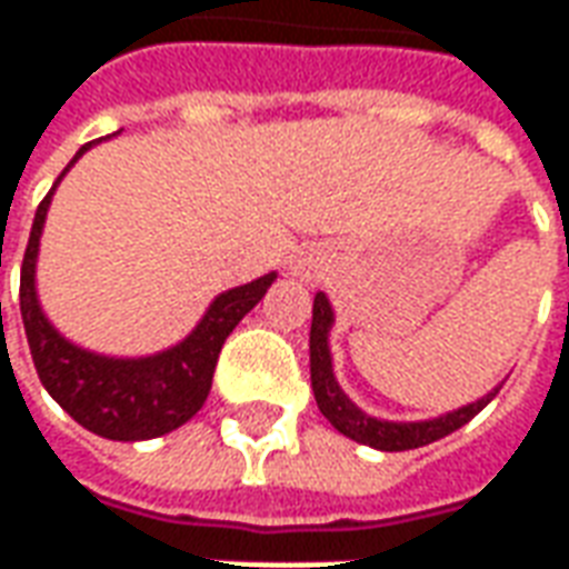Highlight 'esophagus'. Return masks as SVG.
<instances>
[{"instance_id": "obj_1", "label": "esophagus", "mask_w": 569, "mask_h": 569, "mask_svg": "<svg viewBox=\"0 0 569 569\" xmlns=\"http://www.w3.org/2000/svg\"><path fill=\"white\" fill-rule=\"evenodd\" d=\"M296 271L301 273V277H310V271H313V261H310V259L298 261V268H296Z\"/></svg>"}]
</instances>
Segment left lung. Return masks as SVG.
Listing matches in <instances>:
<instances>
[{
	"label": "left lung",
	"instance_id": "left-lung-1",
	"mask_svg": "<svg viewBox=\"0 0 569 569\" xmlns=\"http://www.w3.org/2000/svg\"><path fill=\"white\" fill-rule=\"evenodd\" d=\"M332 305L329 298L317 292L313 298V322H310V383L313 396L320 406L322 418L329 420L338 432H345L347 439L369 445L378 451H411L423 448L429 441H439L451 436L453 429L476 418L481 408L488 406L493 396L500 393V387H493L488 396H481L478 402L448 411L441 418L432 420H411V423H396V420H378L366 415L362 408L350 402V396L338 387L332 371V353H329V332H332Z\"/></svg>",
	"mask_w": 569,
	"mask_h": 569
}]
</instances>
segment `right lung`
I'll list each match as a JSON object with an SVG mask.
<instances>
[{"mask_svg": "<svg viewBox=\"0 0 569 569\" xmlns=\"http://www.w3.org/2000/svg\"><path fill=\"white\" fill-rule=\"evenodd\" d=\"M91 146L93 142L81 146L76 158L67 163V170ZM67 170L57 176V182L36 210L30 243L20 264V317L30 341L32 362L51 399L84 429L112 441L158 439L163 432L182 427L203 408L224 338L259 305L268 286L277 280V273H264L252 283L234 286L216 296L203 320L194 326V332L154 357L116 359L76 347L48 322L36 296L39 237L54 188L60 186Z\"/></svg>", "mask_w": 569, "mask_h": 569, "instance_id": "add662e5", "label": "right lung"}]
</instances>
